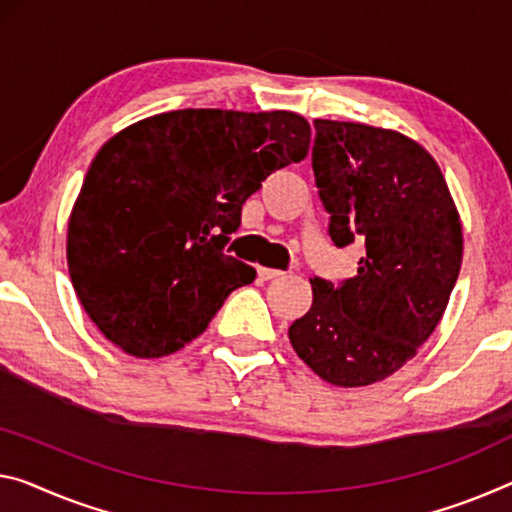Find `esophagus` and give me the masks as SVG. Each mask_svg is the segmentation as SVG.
Returning a JSON list of instances; mask_svg holds the SVG:
<instances>
[{
  "label": "esophagus",
  "instance_id": "esophagus-1",
  "mask_svg": "<svg viewBox=\"0 0 512 512\" xmlns=\"http://www.w3.org/2000/svg\"><path fill=\"white\" fill-rule=\"evenodd\" d=\"M258 277L263 281H272V279H279L283 277L281 270H272V267H258Z\"/></svg>",
  "mask_w": 512,
  "mask_h": 512
}]
</instances>
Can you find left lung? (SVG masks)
Segmentation results:
<instances>
[{"mask_svg": "<svg viewBox=\"0 0 512 512\" xmlns=\"http://www.w3.org/2000/svg\"><path fill=\"white\" fill-rule=\"evenodd\" d=\"M313 176L336 247L364 245L355 277L309 279L311 309L288 329L334 387L403 368L442 320L462 263L460 212L426 148L403 132L316 119Z\"/></svg>", "mask_w": 512, "mask_h": 512, "instance_id": "8db88e82", "label": "left lung"}]
</instances>
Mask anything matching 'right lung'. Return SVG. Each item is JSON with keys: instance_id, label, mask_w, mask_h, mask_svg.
Wrapping results in <instances>:
<instances>
[{"instance_id": "right-lung-1", "label": "right lung", "mask_w": 512, "mask_h": 512, "mask_svg": "<svg viewBox=\"0 0 512 512\" xmlns=\"http://www.w3.org/2000/svg\"><path fill=\"white\" fill-rule=\"evenodd\" d=\"M309 144V121L286 109H176L107 139L66 235L70 281L107 341L157 359L199 336L256 279L224 254L242 203Z\"/></svg>"}]
</instances>
